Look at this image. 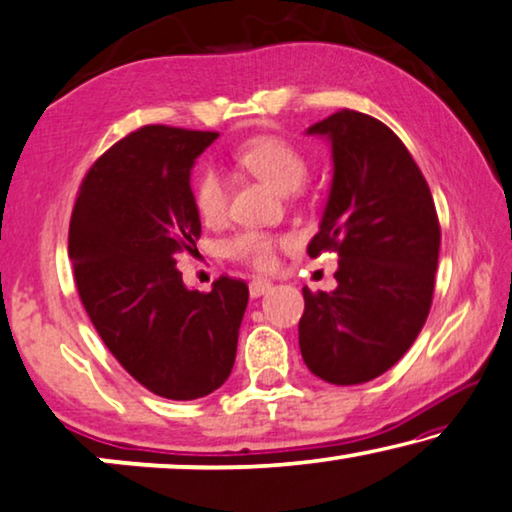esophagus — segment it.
<instances>
[{
    "mask_svg": "<svg viewBox=\"0 0 512 512\" xmlns=\"http://www.w3.org/2000/svg\"><path fill=\"white\" fill-rule=\"evenodd\" d=\"M271 290V280H266V278H255L253 283H250V297H262L264 292H269Z\"/></svg>",
    "mask_w": 512,
    "mask_h": 512,
    "instance_id": "esophagus-1",
    "label": "esophagus"
}]
</instances>
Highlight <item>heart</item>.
Listing matches in <instances>:
<instances>
[{
	"label": "heart",
	"instance_id": "b5f03b06",
	"mask_svg": "<svg viewBox=\"0 0 512 512\" xmlns=\"http://www.w3.org/2000/svg\"><path fill=\"white\" fill-rule=\"evenodd\" d=\"M236 162L259 181L271 185L278 192H294L306 183L308 160L301 150L283 136L262 134L248 139L236 148ZM192 201L199 218L206 225H218L227 215V183L213 167H204L194 178ZM285 239L262 229H241L225 239L222 253L236 262L253 266L257 271H269L276 262V248Z\"/></svg>",
	"mask_w": 512,
	"mask_h": 512
}]
</instances>
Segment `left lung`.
<instances>
[{"label":"left lung","mask_w":512,"mask_h":512,"mask_svg":"<svg viewBox=\"0 0 512 512\" xmlns=\"http://www.w3.org/2000/svg\"><path fill=\"white\" fill-rule=\"evenodd\" d=\"M308 134L329 136L334 153L308 255H338V287H304L301 357L331 385L369 383L406 355L427 322L441 225L420 167L385 122L341 109Z\"/></svg>","instance_id":"8db88e82"}]
</instances>
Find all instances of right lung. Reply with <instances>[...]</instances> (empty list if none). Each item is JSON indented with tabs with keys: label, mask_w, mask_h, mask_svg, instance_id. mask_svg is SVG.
<instances>
[{
	"label": "right lung",
	"mask_w": 512,
	"mask_h": 512,
	"mask_svg": "<svg viewBox=\"0 0 512 512\" xmlns=\"http://www.w3.org/2000/svg\"><path fill=\"white\" fill-rule=\"evenodd\" d=\"M218 139L146 125L106 150L78 187L69 259L78 297L122 369L157 397L192 401L232 373L248 285L187 290L176 257L201 236L190 169Z\"/></svg>",
	"instance_id": "right-lung-1"
}]
</instances>
